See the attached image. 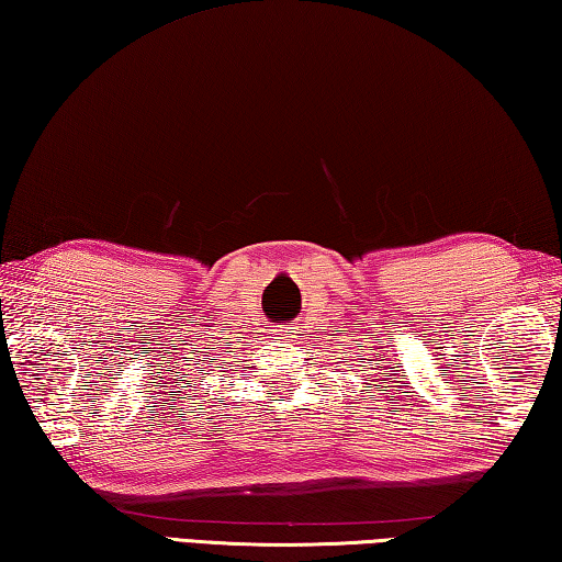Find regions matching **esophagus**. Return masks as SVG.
I'll return each mask as SVG.
<instances>
[{
    "label": "esophagus",
    "instance_id": "34e87169",
    "mask_svg": "<svg viewBox=\"0 0 562 562\" xmlns=\"http://www.w3.org/2000/svg\"><path fill=\"white\" fill-rule=\"evenodd\" d=\"M286 333H291V330H286Z\"/></svg>",
    "mask_w": 562,
    "mask_h": 562
}]
</instances>
